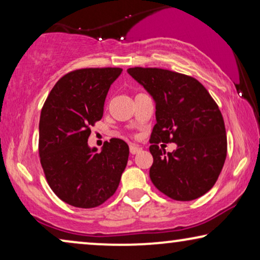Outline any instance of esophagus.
Returning a JSON list of instances; mask_svg holds the SVG:
<instances>
[{"label":"esophagus","mask_w":260,"mask_h":260,"mask_svg":"<svg viewBox=\"0 0 260 260\" xmlns=\"http://www.w3.org/2000/svg\"><path fill=\"white\" fill-rule=\"evenodd\" d=\"M142 150V148L138 147V145H135V144H131L130 145V154L131 155H135V154H138Z\"/></svg>","instance_id":"obj_1"}]
</instances>
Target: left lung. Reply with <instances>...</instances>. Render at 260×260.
<instances>
[{
  "label": "left lung",
  "instance_id": "obj_1",
  "mask_svg": "<svg viewBox=\"0 0 260 260\" xmlns=\"http://www.w3.org/2000/svg\"><path fill=\"white\" fill-rule=\"evenodd\" d=\"M127 73L156 104V124L149 141L154 157L151 182L177 201L202 197L214 186L226 159V130L219 106L193 77L143 67H133ZM161 141L176 143L178 148L166 154L158 147Z\"/></svg>",
  "mask_w": 260,
  "mask_h": 260
}]
</instances>
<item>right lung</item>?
Returning <instances> with one entry per match:
<instances>
[{
	"label": "right lung",
	"mask_w": 260,
	"mask_h": 260,
	"mask_svg": "<svg viewBox=\"0 0 260 260\" xmlns=\"http://www.w3.org/2000/svg\"><path fill=\"white\" fill-rule=\"evenodd\" d=\"M122 69H81L56 81L41 110L39 155L46 180L56 197L79 208H93L118 188L129 157L119 138L90 148L91 126L102 119L106 94Z\"/></svg>",
	"instance_id": "obj_1"
}]
</instances>
